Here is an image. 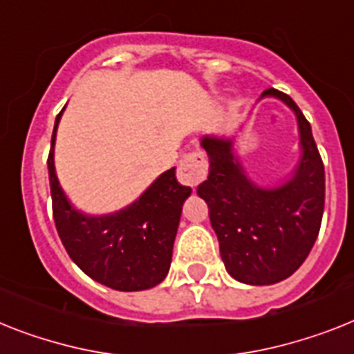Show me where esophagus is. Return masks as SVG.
<instances>
[{
  "instance_id": "obj_1",
  "label": "esophagus",
  "mask_w": 354,
  "mask_h": 354,
  "mask_svg": "<svg viewBox=\"0 0 354 354\" xmlns=\"http://www.w3.org/2000/svg\"><path fill=\"white\" fill-rule=\"evenodd\" d=\"M209 165H207V158L201 153H191L185 154L178 165V180L182 185L187 187H198L200 182H203L207 176Z\"/></svg>"
}]
</instances>
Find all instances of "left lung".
<instances>
[{
  "label": "left lung",
  "mask_w": 354,
  "mask_h": 354,
  "mask_svg": "<svg viewBox=\"0 0 354 354\" xmlns=\"http://www.w3.org/2000/svg\"><path fill=\"white\" fill-rule=\"evenodd\" d=\"M264 97L284 102L297 118L301 158L293 171L275 187L257 185L243 167L236 136L205 135L209 176L198 187L209 205L225 268L252 286L281 283L304 263L319 236L326 192L310 122L288 95L270 88Z\"/></svg>",
  "instance_id": "left-lung-1"
}]
</instances>
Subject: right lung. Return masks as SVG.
<instances>
[{"instance_id": "1", "label": "right lung", "mask_w": 354, "mask_h": 354, "mask_svg": "<svg viewBox=\"0 0 354 354\" xmlns=\"http://www.w3.org/2000/svg\"><path fill=\"white\" fill-rule=\"evenodd\" d=\"M62 111L55 118L48 156L53 221L71 261L97 283L118 292H142L160 284L171 268L172 246L191 187L176 180V169L162 172L124 209L86 214L73 207L55 172L53 147Z\"/></svg>"}]
</instances>
